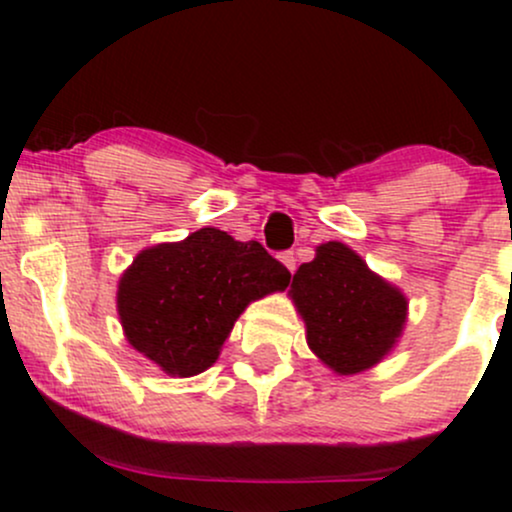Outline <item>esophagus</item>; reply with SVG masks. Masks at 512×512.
I'll return each mask as SVG.
<instances>
[{
    "label": "esophagus",
    "mask_w": 512,
    "mask_h": 512,
    "mask_svg": "<svg viewBox=\"0 0 512 512\" xmlns=\"http://www.w3.org/2000/svg\"><path fill=\"white\" fill-rule=\"evenodd\" d=\"M279 260L286 264V269H289L291 274L296 272V257H293V252H281V255H279Z\"/></svg>",
    "instance_id": "34e87169"
}]
</instances>
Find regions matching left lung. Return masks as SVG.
<instances>
[{"instance_id":"8db88e82","label":"left lung","mask_w":512,"mask_h":512,"mask_svg":"<svg viewBox=\"0 0 512 512\" xmlns=\"http://www.w3.org/2000/svg\"><path fill=\"white\" fill-rule=\"evenodd\" d=\"M291 296L308 327V346L342 375L383 358L407 320V298L344 243H325L293 274Z\"/></svg>"}]
</instances>
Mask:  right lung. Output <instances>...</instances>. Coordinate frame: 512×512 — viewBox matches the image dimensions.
Segmentation results:
<instances>
[{"instance_id":"1","label":"right lung","mask_w":512,"mask_h":512,"mask_svg":"<svg viewBox=\"0 0 512 512\" xmlns=\"http://www.w3.org/2000/svg\"><path fill=\"white\" fill-rule=\"evenodd\" d=\"M291 272L257 240L199 228L182 243L144 250L120 279L117 310L127 342L166 373L190 378L219 349L250 301L284 291Z\"/></svg>"}]
</instances>
